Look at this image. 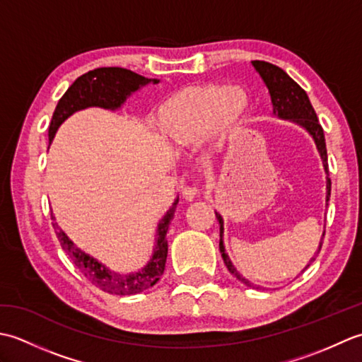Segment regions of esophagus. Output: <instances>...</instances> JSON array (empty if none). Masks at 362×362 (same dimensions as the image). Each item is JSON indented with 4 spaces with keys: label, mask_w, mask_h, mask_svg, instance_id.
<instances>
[{
    "label": "esophagus",
    "mask_w": 362,
    "mask_h": 362,
    "mask_svg": "<svg viewBox=\"0 0 362 362\" xmlns=\"http://www.w3.org/2000/svg\"><path fill=\"white\" fill-rule=\"evenodd\" d=\"M182 194H183V197L188 199V201H191V199L197 194V187L196 185H183Z\"/></svg>",
    "instance_id": "1"
}]
</instances>
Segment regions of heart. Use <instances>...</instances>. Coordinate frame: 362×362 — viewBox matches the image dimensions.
I'll use <instances>...</instances> for the list:
<instances>
[{
  "label": "heart",
  "mask_w": 362,
  "mask_h": 362,
  "mask_svg": "<svg viewBox=\"0 0 362 362\" xmlns=\"http://www.w3.org/2000/svg\"><path fill=\"white\" fill-rule=\"evenodd\" d=\"M249 109L244 90L205 86L183 91L158 112L161 132L175 146H189L211 136L218 146L232 138Z\"/></svg>",
  "instance_id": "obj_1"
}]
</instances>
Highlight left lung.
I'll list each match as a JSON object with an SVG mask.
<instances>
[{
	"label": "left lung",
	"instance_id": "left-lung-1",
	"mask_svg": "<svg viewBox=\"0 0 362 362\" xmlns=\"http://www.w3.org/2000/svg\"><path fill=\"white\" fill-rule=\"evenodd\" d=\"M252 65L255 66V70L261 76V79L264 81L269 93H271L274 113L276 115V117L281 119H289L292 122H296V124L302 126L303 129L308 130V134L313 136V140H314V143H316L317 151L320 153V158H322V161H324V168L327 173V201H329V193H332V180H329V174H328L325 135H324V129H322L320 122L317 119V115H316V112H314L313 105L310 103L308 95H306V91L300 87L294 79H291L280 66L264 62V60H253ZM216 218L219 221V236H221L219 250H221L222 259H224V263H226L228 271L232 272L238 280L243 281L245 286H253L249 280H245L244 276L236 271L235 266L232 264V261H230L228 255L226 253L224 241H222V236H224V221H222V216L219 213H216ZM324 236H325V232H324V235H322V241L319 244L317 253L322 249ZM314 259L316 258L310 259V264ZM310 264H306L305 269H308ZM305 269L302 272H305Z\"/></svg>",
	"mask_w": 362,
	"mask_h": 362
}]
</instances>
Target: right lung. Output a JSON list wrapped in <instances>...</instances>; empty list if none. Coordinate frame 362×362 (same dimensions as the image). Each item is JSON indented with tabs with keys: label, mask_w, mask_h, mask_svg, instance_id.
I'll use <instances>...</instances> for the list:
<instances>
[{
	"label": "right lung",
	"mask_w": 362,
	"mask_h": 362,
	"mask_svg": "<svg viewBox=\"0 0 362 362\" xmlns=\"http://www.w3.org/2000/svg\"><path fill=\"white\" fill-rule=\"evenodd\" d=\"M149 82L157 83V79H148L144 76L136 74L126 68L119 66H105L96 68L93 71L82 74L81 78L73 82V86L65 91V95L59 99L56 110L52 113V119L48 130L49 144L56 135L59 126L71 117L74 112L87 109V107H103V109L117 110L124 104L127 96L134 93L138 88L148 86ZM179 204V197L175 199L171 209L160 221L157 227V240L153 247V255L141 271L134 274H118L112 272L109 267H105L98 259L90 257L88 253L76 247L74 243L66 236L62 228H59L57 222H54L52 227L56 230L57 240L66 252V255L71 258L74 266L79 269L81 274L86 279L93 283L96 288L104 292H109L113 296H134L140 294L144 289L153 286L160 276L163 275L165 263L168 257V241L166 232L174 218L175 206ZM52 221L56 218L51 214Z\"/></svg>",
	"instance_id": "right-lung-1"
}]
</instances>
